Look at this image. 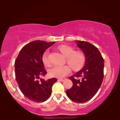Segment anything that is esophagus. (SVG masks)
Returning a JSON list of instances; mask_svg holds the SVG:
<instances>
[{
	"label": "esophagus",
	"instance_id": "1",
	"mask_svg": "<svg viewBox=\"0 0 120 120\" xmlns=\"http://www.w3.org/2000/svg\"><path fill=\"white\" fill-rule=\"evenodd\" d=\"M65 80H66V79H65V78H63V79H58L59 81H62V82H63V81H64Z\"/></svg>",
	"mask_w": 120,
	"mask_h": 120
}]
</instances>
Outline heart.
I'll list each match as a JSON object with an SVG mask.
<instances>
[{
  "label": "heart",
  "mask_w": 120,
  "mask_h": 120,
  "mask_svg": "<svg viewBox=\"0 0 120 120\" xmlns=\"http://www.w3.org/2000/svg\"><path fill=\"white\" fill-rule=\"evenodd\" d=\"M58 49L66 57V62L73 70L79 71L85 66L86 62V56L83 52L81 51H76L74 47L66 45H60ZM48 55V51H46L42 56V61L45 65H48L50 64ZM69 66L53 65L49 69V74L55 78H63L71 71V66Z\"/></svg>",
  "instance_id": "1"
}]
</instances>
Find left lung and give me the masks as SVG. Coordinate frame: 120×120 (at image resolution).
Instances as JSON below:
<instances>
[{"label": "left lung", "instance_id": "obj_1", "mask_svg": "<svg viewBox=\"0 0 120 120\" xmlns=\"http://www.w3.org/2000/svg\"><path fill=\"white\" fill-rule=\"evenodd\" d=\"M78 46L86 55V62L82 69L69 78L73 85L66 93L73 101L84 103L95 96L102 83L104 62L99 50L92 44L78 41Z\"/></svg>", "mask_w": 120, "mask_h": 120}]
</instances>
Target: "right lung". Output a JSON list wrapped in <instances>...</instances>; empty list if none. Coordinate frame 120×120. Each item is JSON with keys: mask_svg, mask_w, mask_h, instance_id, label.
<instances>
[{"mask_svg": "<svg viewBox=\"0 0 120 120\" xmlns=\"http://www.w3.org/2000/svg\"><path fill=\"white\" fill-rule=\"evenodd\" d=\"M55 42L40 40L29 42L21 49L15 60V78L19 90L26 98L34 102L46 101L57 81L56 78L46 81L40 79L47 73L42 61V54Z\"/></svg>", "mask_w": 120, "mask_h": 120, "instance_id": "obj_1", "label": "right lung"}]
</instances>
